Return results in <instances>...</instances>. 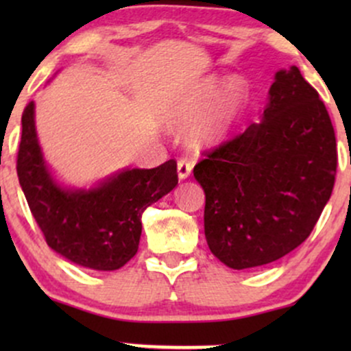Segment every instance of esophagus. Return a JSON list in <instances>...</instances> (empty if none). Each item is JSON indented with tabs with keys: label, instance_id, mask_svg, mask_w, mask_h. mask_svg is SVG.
<instances>
[{
	"label": "esophagus",
	"instance_id": "esophagus-1",
	"mask_svg": "<svg viewBox=\"0 0 351 351\" xmlns=\"http://www.w3.org/2000/svg\"><path fill=\"white\" fill-rule=\"evenodd\" d=\"M191 170H193V165L188 158H180L178 160V176L181 180L188 178V176L191 175Z\"/></svg>",
	"mask_w": 351,
	"mask_h": 351
}]
</instances>
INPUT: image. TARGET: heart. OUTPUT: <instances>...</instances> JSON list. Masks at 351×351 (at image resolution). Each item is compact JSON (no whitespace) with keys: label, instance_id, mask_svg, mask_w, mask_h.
Instances as JSON below:
<instances>
[{"label":"heart","instance_id":"heart-1","mask_svg":"<svg viewBox=\"0 0 351 351\" xmlns=\"http://www.w3.org/2000/svg\"><path fill=\"white\" fill-rule=\"evenodd\" d=\"M219 90L221 80L216 77L208 79L198 90L193 92L171 112L170 122L173 125H186L198 119L213 101L215 102L212 103L213 106L210 105L212 107L189 132V140L196 147H209L223 140L243 107L245 99V86L243 80L231 79L221 94Z\"/></svg>","mask_w":351,"mask_h":351}]
</instances>
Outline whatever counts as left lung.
Returning <instances> with one entry per match:
<instances>
[{
    "label": "left lung",
    "instance_id": "8db88e82",
    "mask_svg": "<svg viewBox=\"0 0 351 351\" xmlns=\"http://www.w3.org/2000/svg\"><path fill=\"white\" fill-rule=\"evenodd\" d=\"M203 155L193 173L206 195L204 234L237 271L299 247L335 184L332 120L295 66L276 74L259 123Z\"/></svg>",
    "mask_w": 351,
    "mask_h": 351
}]
</instances>
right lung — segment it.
Returning <instances> with one entry per match:
<instances>
[{
  "label": "right lung",
  "instance_id": "add662e5",
  "mask_svg": "<svg viewBox=\"0 0 351 351\" xmlns=\"http://www.w3.org/2000/svg\"><path fill=\"white\" fill-rule=\"evenodd\" d=\"M19 184L47 245L82 267L117 271L138 251L142 215L178 184L176 162L123 170L92 189H66L52 180L34 125V102L23 112Z\"/></svg>",
  "mask_w": 351,
  "mask_h": 351
}]
</instances>
